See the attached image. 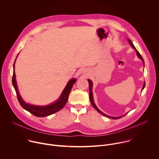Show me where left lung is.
Returning <instances> with one entry per match:
<instances>
[{"instance_id":"obj_1","label":"left lung","mask_w":159,"mask_h":159,"mask_svg":"<svg viewBox=\"0 0 159 159\" xmlns=\"http://www.w3.org/2000/svg\"><path fill=\"white\" fill-rule=\"evenodd\" d=\"M128 41H129V44L131 45L132 46V47L136 50V52H137V55H138V57H139V58H140L142 61H143V64H145L144 63V60H143V57H142V55H140V53L139 52V51L135 48V47H134V46L133 45V43L128 39ZM88 82H89V98H90V102H91V104L93 105V106L95 108V109L96 110V111H98L99 113H101V115H102L103 116H107V117H108V118H112V119H114V120H116V119H119V118H121V117H123V116H120V117H111V116H107V115H105V114H104L103 112H102L98 107H97V106H96V104H94V101H93V92H92V87H93V82H92V81L90 80H88ZM145 82L144 83V84H143V87H142V90L144 89V87H145Z\"/></svg>"}]
</instances>
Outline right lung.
Masks as SVG:
<instances>
[{
    "instance_id": "right-lung-1",
    "label": "right lung",
    "mask_w": 159,
    "mask_h": 159,
    "mask_svg": "<svg viewBox=\"0 0 159 159\" xmlns=\"http://www.w3.org/2000/svg\"><path fill=\"white\" fill-rule=\"evenodd\" d=\"M75 82H76V79H72L68 82V84H66V87L63 90L60 98H59L57 102H54L53 104H50L48 106H33V105L28 104H26L23 100H22L20 96L19 95L17 87L16 80V75L14 72V63L12 84L16 90L18 101L20 103V106L22 107V108H24L25 110L31 112V114H33L34 116L36 117L47 116L52 114H54V113L61 110L66 104L68 101V98H69L70 90L73 87V85Z\"/></svg>"
}]
</instances>
